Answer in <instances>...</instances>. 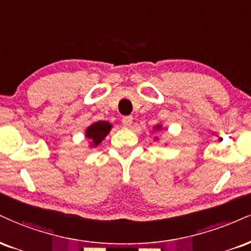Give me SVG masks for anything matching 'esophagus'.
<instances>
[{"instance_id": "obj_1", "label": "esophagus", "mask_w": 251, "mask_h": 251, "mask_svg": "<svg viewBox=\"0 0 251 251\" xmlns=\"http://www.w3.org/2000/svg\"><path fill=\"white\" fill-rule=\"evenodd\" d=\"M132 124H133V117L126 116L123 118V125H125L126 127H131Z\"/></svg>"}]
</instances>
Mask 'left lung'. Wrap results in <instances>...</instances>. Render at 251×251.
<instances>
[{
  "label": "left lung",
  "mask_w": 251,
  "mask_h": 251,
  "mask_svg": "<svg viewBox=\"0 0 251 251\" xmlns=\"http://www.w3.org/2000/svg\"><path fill=\"white\" fill-rule=\"evenodd\" d=\"M164 129V127H162V125L160 123L156 124V125L153 127V132H155V133H158V132L162 131ZM154 141H159V138L158 137H154Z\"/></svg>",
  "instance_id": "1"
}]
</instances>
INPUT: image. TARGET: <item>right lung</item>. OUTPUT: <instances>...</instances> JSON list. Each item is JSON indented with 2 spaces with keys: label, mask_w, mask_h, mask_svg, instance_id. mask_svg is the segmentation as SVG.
I'll return each mask as SVG.
<instances>
[{
  "label": "right lung",
  "mask_w": 251,
  "mask_h": 251,
  "mask_svg": "<svg viewBox=\"0 0 251 251\" xmlns=\"http://www.w3.org/2000/svg\"><path fill=\"white\" fill-rule=\"evenodd\" d=\"M112 129V124L108 123L107 120H98V122L92 123L91 125L87 126L85 129V137L89 139V147L95 149L98 147L102 143L107 134Z\"/></svg>",
  "instance_id": "add662e5"
}]
</instances>
